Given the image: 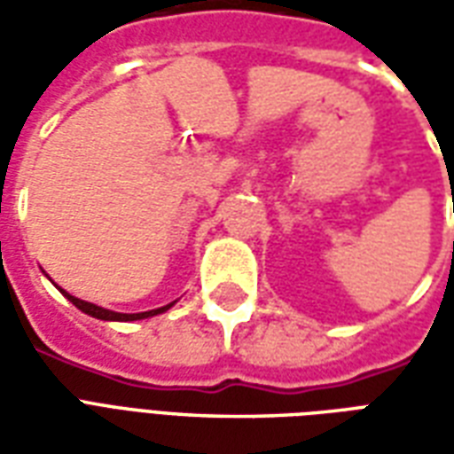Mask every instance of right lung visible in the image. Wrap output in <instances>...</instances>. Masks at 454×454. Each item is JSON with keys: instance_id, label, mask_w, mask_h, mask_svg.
I'll return each mask as SVG.
<instances>
[{"instance_id": "obj_1", "label": "right lung", "mask_w": 454, "mask_h": 454, "mask_svg": "<svg viewBox=\"0 0 454 454\" xmlns=\"http://www.w3.org/2000/svg\"><path fill=\"white\" fill-rule=\"evenodd\" d=\"M65 296L73 301L80 311L84 314L94 316V318H102V321H140V318H148V316H155V314H162V311H168L169 306H162V309H153V311H143V314H116V311H109V309H102V306L97 304H90V301H82V299H77V296H70L65 292Z\"/></svg>"}]
</instances>
